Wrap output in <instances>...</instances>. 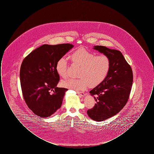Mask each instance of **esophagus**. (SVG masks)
<instances>
[{
    "mask_svg": "<svg viewBox=\"0 0 154 154\" xmlns=\"http://www.w3.org/2000/svg\"><path fill=\"white\" fill-rule=\"evenodd\" d=\"M77 94H78L80 96H81V97H83V96H85V94H84V93H83V92H77Z\"/></svg>",
    "mask_w": 154,
    "mask_h": 154,
    "instance_id": "esophagus-1",
    "label": "esophagus"
}]
</instances>
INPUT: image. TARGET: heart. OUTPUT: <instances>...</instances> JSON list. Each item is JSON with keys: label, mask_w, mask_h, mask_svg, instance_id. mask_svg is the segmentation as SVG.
Masks as SVG:
<instances>
[{"label": "heart", "mask_w": 154, "mask_h": 154, "mask_svg": "<svg viewBox=\"0 0 154 154\" xmlns=\"http://www.w3.org/2000/svg\"><path fill=\"white\" fill-rule=\"evenodd\" d=\"M74 64L80 66L79 79L67 78L62 81L63 87L76 91H83L89 85L94 87L107 77L110 68L109 58L105 55H96L87 49L81 47L74 51L70 56ZM68 63L64 57L59 59L56 63V70L59 75L65 77L67 75Z\"/></svg>", "instance_id": "1"}]
</instances>
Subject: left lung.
<instances>
[{"label":"left lung","mask_w":154,"mask_h":154,"mask_svg":"<svg viewBox=\"0 0 154 154\" xmlns=\"http://www.w3.org/2000/svg\"><path fill=\"white\" fill-rule=\"evenodd\" d=\"M94 49L107 56L110 60L107 77L89 92L95 96L96 103L87 114L92 119L100 122L116 115L126 104L132 89L133 72L119 51L102 45L94 46Z\"/></svg>","instance_id":"obj_1"}]
</instances>
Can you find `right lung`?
Returning <instances> with one entry per match:
<instances>
[{
	"label": "right lung",
	"mask_w": 154,
	"mask_h": 154,
	"mask_svg": "<svg viewBox=\"0 0 154 154\" xmlns=\"http://www.w3.org/2000/svg\"><path fill=\"white\" fill-rule=\"evenodd\" d=\"M73 47L44 44L23 60L20 73L22 94L30 110L37 116L50 117L60 108L68 89L57 87L60 77L56 63Z\"/></svg>",
	"instance_id": "1"
}]
</instances>
